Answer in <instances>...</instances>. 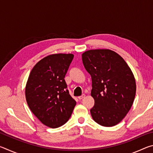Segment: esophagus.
Instances as JSON below:
<instances>
[{"label": "esophagus", "instance_id": "esophagus-1", "mask_svg": "<svg viewBox=\"0 0 153 153\" xmlns=\"http://www.w3.org/2000/svg\"><path fill=\"white\" fill-rule=\"evenodd\" d=\"M84 97H85V94H83V95H82V96H80V97H78V99L82 100V99H83V98H84Z\"/></svg>", "mask_w": 153, "mask_h": 153}]
</instances>
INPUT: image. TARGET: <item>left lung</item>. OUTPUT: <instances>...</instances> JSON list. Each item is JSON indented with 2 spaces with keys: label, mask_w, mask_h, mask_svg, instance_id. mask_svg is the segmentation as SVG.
Instances as JSON below:
<instances>
[{
  "label": "left lung",
  "mask_w": 153,
  "mask_h": 153,
  "mask_svg": "<svg viewBox=\"0 0 153 153\" xmlns=\"http://www.w3.org/2000/svg\"><path fill=\"white\" fill-rule=\"evenodd\" d=\"M82 59L92 78L93 120L102 126L117 125L130 110L135 98L136 85L132 71L119 54L109 49L87 51Z\"/></svg>",
  "instance_id": "left-lung-1"
}]
</instances>
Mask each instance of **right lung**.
<instances>
[{
	"label": "right lung",
	"instance_id": "add662e5",
	"mask_svg": "<svg viewBox=\"0 0 153 153\" xmlns=\"http://www.w3.org/2000/svg\"><path fill=\"white\" fill-rule=\"evenodd\" d=\"M73 54H53L36 63L25 86L28 107L44 125L56 128L64 125L76 105L67 89L65 76Z\"/></svg>",
	"mask_w": 153,
	"mask_h": 153
}]
</instances>
